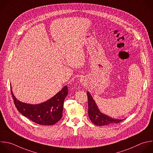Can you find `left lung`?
I'll use <instances>...</instances> for the list:
<instances>
[{
	"label": "left lung",
	"instance_id": "obj_1",
	"mask_svg": "<svg viewBox=\"0 0 153 153\" xmlns=\"http://www.w3.org/2000/svg\"><path fill=\"white\" fill-rule=\"evenodd\" d=\"M87 95L88 98V115L91 121L95 125L103 126L114 123L117 124L123 121V120L112 118L101 113L89 92H87Z\"/></svg>",
	"mask_w": 153,
	"mask_h": 153
}]
</instances>
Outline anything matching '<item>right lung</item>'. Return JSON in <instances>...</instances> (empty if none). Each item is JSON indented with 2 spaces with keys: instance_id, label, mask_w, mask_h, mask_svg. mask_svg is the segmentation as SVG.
<instances>
[{
  "instance_id": "add662e5",
  "label": "right lung",
  "mask_w": 153,
  "mask_h": 153,
  "mask_svg": "<svg viewBox=\"0 0 153 153\" xmlns=\"http://www.w3.org/2000/svg\"><path fill=\"white\" fill-rule=\"evenodd\" d=\"M11 92L17 109L23 116L38 124L52 126L62 117L64 102L68 95V87L65 86L54 97L38 105L22 103L17 100L11 89Z\"/></svg>"
}]
</instances>
